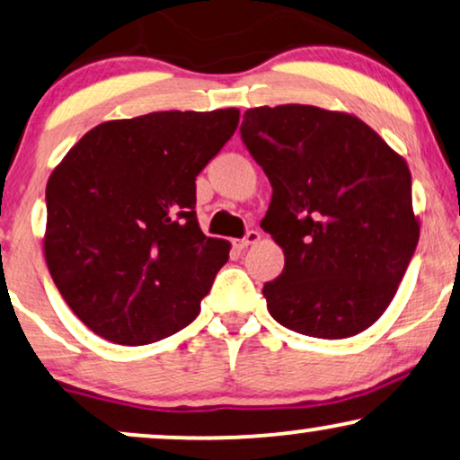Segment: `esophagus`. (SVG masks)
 <instances>
[{
    "mask_svg": "<svg viewBox=\"0 0 460 460\" xmlns=\"http://www.w3.org/2000/svg\"><path fill=\"white\" fill-rule=\"evenodd\" d=\"M260 241V232L258 230H249L247 234H244L241 241H236V247L238 249H247L249 244H255Z\"/></svg>",
    "mask_w": 460,
    "mask_h": 460,
    "instance_id": "1",
    "label": "esophagus"
}]
</instances>
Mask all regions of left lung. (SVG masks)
Segmentation results:
<instances>
[{
  "label": "left lung",
  "mask_w": 460,
  "mask_h": 460,
  "mask_svg": "<svg viewBox=\"0 0 460 460\" xmlns=\"http://www.w3.org/2000/svg\"><path fill=\"white\" fill-rule=\"evenodd\" d=\"M241 139L272 186L261 228L285 253L261 289L272 319L325 340L367 330L419 244L405 160L359 118L313 105L247 110Z\"/></svg>",
  "instance_id": "1"
}]
</instances>
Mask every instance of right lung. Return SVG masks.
Instances as JSON below:
<instances>
[{
  "instance_id": "right-lung-1",
  "label": "right lung",
  "mask_w": 460,
  "mask_h": 460,
  "mask_svg": "<svg viewBox=\"0 0 460 460\" xmlns=\"http://www.w3.org/2000/svg\"><path fill=\"white\" fill-rule=\"evenodd\" d=\"M236 124L234 107L103 122L52 171L46 264L97 336L141 347L196 319L230 252L228 241L202 234L196 175Z\"/></svg>"
}]
</instances>
